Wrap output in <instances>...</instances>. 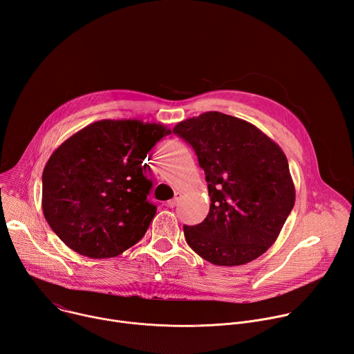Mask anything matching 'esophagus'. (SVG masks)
<instances>
[{
  "instance_id": "esophagus-1",
  "label": "esophagus",
  "mask_w": 354,
  "mask_h": 354,
  "mask_svg": "<svg viewBox=\"0 0 354 354\" xmlns=\"http://www.w3.org/2000/svg\"><path fill=\"white\" fill-rule=\"evenodd\" d=\"M180 197H182V194H180L179 192H176V193H175V197H174L172 200H168V201H167V206H168L169 209H174V207L178 205V201L180 200Z\"/></svg>"
}]
</instances>
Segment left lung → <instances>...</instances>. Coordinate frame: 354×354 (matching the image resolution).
I'll return each instance as SVG.
<instances>
[{
  "mask_svg": "<svg viewBox=\"0 0 354 354\" xmlns=\"http://www.w3.org/2000/svg\"><path fill=\"white\" fill-rule=\"evenodd\" d=\"M174 133L193 147L210 196L205 221L183 225L187 245L217 266H241L263 255L295 201L280 145L255 124L221 112L179 122Z\"/></svg>",
  "mask_w": 354,
  "mask_h": 354,
  "instance_id": "8db88e82",
  "label": "left lung"
}]
</instances>
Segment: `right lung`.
<instances>
[{
	"mask_svg": "<svg viewBox=\"0 0 354 354\" xmlns=\"http://www.w3.org/2000/svg\"><path fill=\"white\" fill-rule=\"evenodd\" d=\"M171 129L140 119L88 124L50 156L41 209L56 235L92 259L115 258L145 234L157 207L147 200V153Z\"/></svg>",
	"mask_w": 354,
	"mask_h": 354,
	"instance_id": "add662e5",
	"label": "right lung"
}]
</instances>
